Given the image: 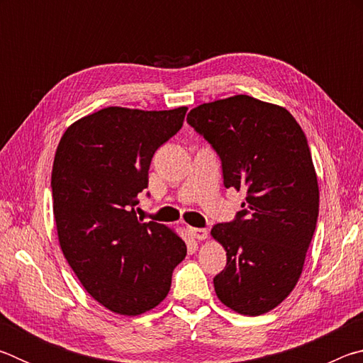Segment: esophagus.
Here are the masks:
<instances>
[{"mask_svg": "<svg viewBox=\"0 0 363 363\" xmlns=\"http://www.w3.org/2000/svg\"><path fill=\"white\" fill-rule=\"evenodd\" d=\"M189 232H190V235L196 238V240H205V238H208L206 229H196V227H189Z\"/></svg>", "mask_w": 363, "mask_h": 363, "instance_id": "34e87169", "label": "esophagus"}]
</instances>
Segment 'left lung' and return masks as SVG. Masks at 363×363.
Returning <instances> with one entry per match:
<instances>
[{"label":"left lung","mask_w":363,"mask_h":363,"mask_svg":"<svg viewBox=\"0 0 363 363\" xmlns=\"http://www.w3.org/2000/svg\"><path fill=\"white\" fill-rule=\"evenodd\" d=\"M187 123L218 152L224 186L247 192L235 220L211 229L227 255L214 291L238 314H266L296 286L317 225L306 134L286 108L247 94L201 104Z\"/></svg>","instance_id":"8db88e82"}]
</instances>
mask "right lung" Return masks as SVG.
I'll return each mask as SVG.
<instances>
[{"label":"right lung","mask_w":363,"mask_h":363,"mask_svg":"<svg viewBox=\"0 0 363 363\" xmlns=\"http://www.w3.org/2000/svg\"><path fill=\"white\" fill-rule=\"evenodd\" d=\"M186 112L107 107L72 123L57 145L51 187L60 250L84 290L115 314L162 303L187 255L173 229L134 211L153 153Z\"/></svg>","instance_id":"1"}]
</instances>
